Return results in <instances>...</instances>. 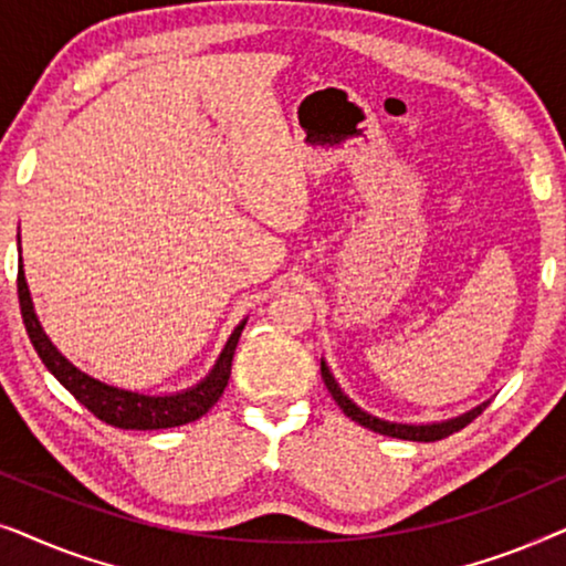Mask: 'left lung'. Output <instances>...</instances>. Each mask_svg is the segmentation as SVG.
I'll return each mask as SVG.
<instances>
[{
    "instance_id": "obj_1",
    "label": "left lung",
    "mask_w": 566,
    "mask_h": 566,
    "mask_svg": "<svg viewBox=\"0 0 566 566\" xmlns=\"http://www.w3.org/2000/svg\"><path fill=\"white\" fill-rule=\"evenodd\" d=\"M322 378H324V386H327L332 394V399L337 401V407L343 409L350 420L374 432H381V436L399 438V440H417V443H432V440H443L448 436H453V432L467 428L471 420H476V417L486 409V405H490V401H482V405L469 409V412L451 417V420H440V422H394V420H384V417L370 415L363 407L355 405V401L343 391V386L337 384V378L332 376V370L324 358H322Z\"/></svg>"
}]
</instances>
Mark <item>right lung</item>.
Instances as JSON below:
<instances>
[{
    "instance_id": "add662e5",
    "label": "right lung",
    "mask_w": 566,
    "mask_h": 566,
    "mask_svg": "<svg viewBox=\"0 0 566 566\" xmlns=\"http://www.w3.org/2000/svg\"><path fill=\"white\" fill-rule=\"evenodd\" d=\"M20 244V234H18ZM18 296H20V312L22 322H25L28 337L33 343L38 358L43 360V366L56 376V381L72 394V397L90 409L97 420H103L113 428L120 430H165L177 428V424L196 422L211 409L219 397L227 389L229 376H231V360H234V350L247 319H242L231 332L227 345L219 358H216L213 368L200 378L196 386H188L182 391L172 394H144V391H130L120 389V386L105 384L99 378L90 376L87 370L76 368L56 345L51 343V337L45 335L38 319L33 298H30V289L25 281V270H22V258H18Z\"/></svg>"
}]
</instances>
